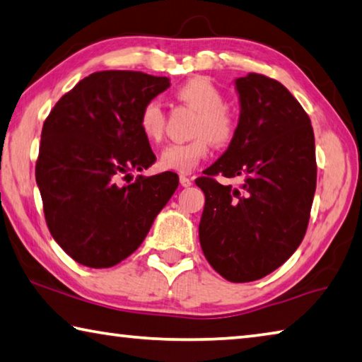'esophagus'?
Returning <instances> with one entry per match:
<instances>
[{
	"label": "esophagus",
	"instance_id": "34e87169",
	"mask_svg": "<svg viewBox=\"0 0 362 362\" xmlns=\"http://www.w3.org/2000/svg\"><path fill=\"white\" fill-rule=\"evenodd\" d=\"M192 179H189V177H187V175H180V185L182 187H192Z\"/></svg>",
	"mask_w": 362,
	"mask_h": 362
}]
</instances>
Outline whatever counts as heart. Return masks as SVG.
<instances>
[{"mask_svg":"<svg viewBox=\"0 0 362 362\" xmlns=\"http://www.w3.org/2000/svg\"><path fill=\"white\" fill-rule=\"evenodd\" d=\"M175 94L198 112L192 127L194 139L189 142L168 145L159 155L158 164L164 170L189 174L209 155L211 144L225 146L235 139L238 122L231 110L225 105V94L209 78H189L177 88ZM137 124L146 140L159 142L166 124L161 103L156 99L146 100L139 112Z\"/></svg>","mask_w":362,"mask_h":362,"instance_id":"b5f03b06","label":"heart"}]
</instances>
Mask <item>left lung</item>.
Returning a JSON list of instances; mask_svg holds the SVG:
<instances>
[{
	"instance_id": "1",
	"label": "left lung",
	"mask_w": 362,
	"mask_h": 362,
	"mask_svg": "<svg viewBox=\"0 0 362 362\" xmlns=\"http://www.w3.org/2000/svg\"><path fill=\"white\" fill-rule=\"evenodd\" d=\"M236 136L196 179L206 196L199 243L220 276L250 283L279 268L302 243L316 189V153L310 116L279 81L249 73L236 79ZM217 175L245 180L233 189Z\"/></svg>"
}]
</instances>
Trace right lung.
<instances>
[{
	"mask_svg": "<svg viewBox=\"0 0 362 362\" xmlns=\"http://www.w3.org/2000/svg\"><path fill=\"white\" fill-rule=\"evenodd\" d=\"M169 86L142 71H95L60 97L42 124L35 174L47 228L84 267L127 259L179 187L175 173L131 182V173L156 161L139 112Z\"/></svg>",
	"mask_w": 362,
	"mask_h": 362,
	"instance_id": "obj_1",
	"label": "right lung"
}]
</instances>
